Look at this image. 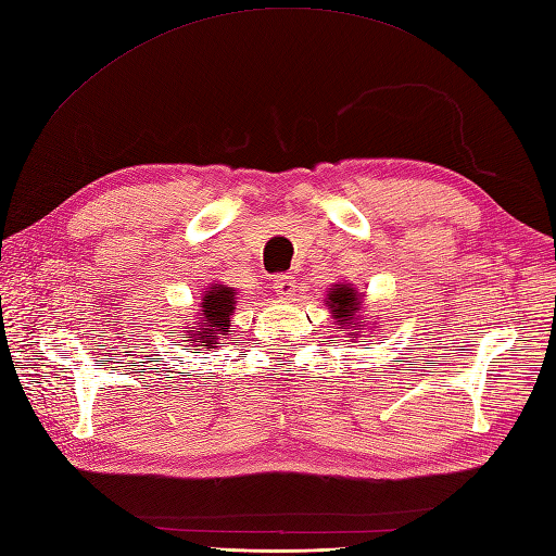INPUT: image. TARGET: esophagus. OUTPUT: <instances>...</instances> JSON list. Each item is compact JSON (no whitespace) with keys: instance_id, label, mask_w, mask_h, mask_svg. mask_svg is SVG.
Returning <instances> with one entry per match:
<instances>
[{"instance_id":"obj_1","label":"esophagus","mask_w":556,"mask_h":556,"mask_svg":"<svg viewBox=\"0 0 556 556\" xmlns=\"http://www.w3.org/2000/svg\"><path fill=\"white\" fill-rule=\"evenodd\" d=\"M273 281H275L277 295H281L283 301H293V295H295V279H293L291 275H277Z\"/></svg>"}]
</instances>
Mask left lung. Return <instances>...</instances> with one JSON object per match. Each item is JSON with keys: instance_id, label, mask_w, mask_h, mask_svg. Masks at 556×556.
Segmentation results:
<instances>
[{"instance_id": "left-lung-1", "label": "left lung", "mask_w": 556, "mask_h": 556, "mask_svg": "<svg viewBox=\"0 0 556 556\" xmlns=\"http://www.w3.org/2000/svg\"><path fill=\"white\" fill-rule=\"evenodd\" d=\"M362 301H364V295L354 289V283H348V281L333 283V287L326 291V298H324V305L329 307L333 324L338 326V329L350 331L348 338L352 340V343L357 338H362V343H366V340L371 338L368 333L376 331V326H371V329H364L366 321L359 315Z\"/></svg>"}]
</instances>
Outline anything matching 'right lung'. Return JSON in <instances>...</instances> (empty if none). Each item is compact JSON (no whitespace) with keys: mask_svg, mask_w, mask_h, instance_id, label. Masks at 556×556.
I'll list each match as a JSON object with an SVG mask.
<instances>
[{"mask_svg":"<svg viewBox=\"0 0 556 556\" xmlns=\"http://www.w3.org/2000/svg\"><path fill=\"white\" fill-rule=\"evenodd\" d=\"M199 312L194 315V326H188L185 338L188 348L194 350H216L223 340L230 336L232 315L237 309V289L225 283H211L208 291L199 295Z\"/></svg>","mask_w":556,"mask_h":556,"instance_id":"right-lung-1","label":"right lung"}]
</instances>
